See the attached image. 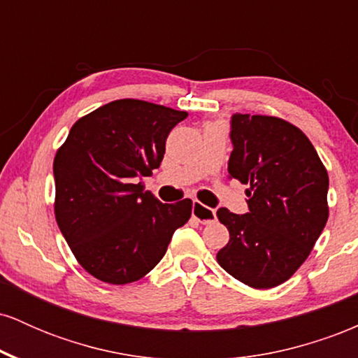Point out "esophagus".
<instances>
[{
  "mask_svg": "<svg viewBox=\"0 0 358 358\" xmlns=\"http://www.w3.org/2000/svg\"><path fill=\"white\" fill-rule=\"evenodd\" d=\"M192 215H193V219H195L196 222H200V224H212V222H215V219H217L215 210H213V208L205 207L203 203L196 202V200L193 202Z\"/></svg>",
  "mask_w": 358,
  "mask_h": 358,
  "instance_id": "1",
  "label": "esophagus"
}]
</instances>
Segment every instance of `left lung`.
Masks as SVG:
<instances>
[{
	"instance_id": "8db88e82",
	"label": "left lung",
	"mask_w": 358,
	"mask_h": 358,
	"mask_svg": "<svg viewBox=\"0 0 358 358\" xmlns=\"http://www.w3.org/2000/svg\"><path fill=\"white\" fill-rule=\"evenodd\" d=\"M229 173L249 185V212L219 208L231 239L217 262L256 289L279 286L306 261L328 220V173L299 127L281 117L234 114Z\"/></svg>"
}]
</instances>
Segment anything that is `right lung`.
Returning a JSON list of instances; mask_svg holds the SVG:
<instances>
[{
  "label": "right lung",
  "mask_w": 358,
  "mask_h": 358,
  "mask_svg": "<svg viewBox=\"0 0 358 358\" xmlns=\"http://www.w3.org/2000/svg\"><path fill=\"white\" fill-rule=\"evenodd\" d=\"M187 110L119 99L82 116L53 159L57 224L77 262L109 285L146 276L192 215V200L143 192Z\"/></svg>",
  "instance_id": "right-lung-1"
}]
</instances>
